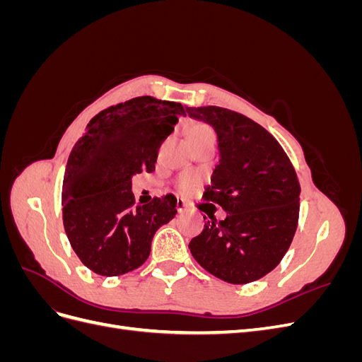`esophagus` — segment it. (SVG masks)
<instances>
[{"label":"esophagus","mask_w":362,"mask_h":362,"mask_svg":"<svg viewBox=\"0 0 362 362\" xmlns=\"http://www.w3.org/2000/svg\"><path fill=\"white\" fill-rule=\"evenodd\" d=\"M175 208H177L178 213H184L185 210H187V205H185V202L182 199H177V205H175Z\"/></svg>","instance_id":"obj_1"}]
</instances>
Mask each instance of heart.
<instances>
[{
  "instance_id": "obj_1",
  "label": "heart",
  "mask_w": 362,
  "mask_h": 362,
  "mask_svg": "<svg viewBox=\"0 0 362 362\" xmlns=\"http://www.w3.org/2000/svg\"><path fill=\"white\" fill-rule=\"evenodd\" d=\"M204 136H214L213 128L205 125V124H198V125L192 127L190 133H189V137H204ZM190 184H192V178L190 177H182L180 180V189H182V190L189 189Z\"/></svg>"
}]
</instances>
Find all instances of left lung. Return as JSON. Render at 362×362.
Wrapping results in <instances>:
<instances>
[{"instance_id":"obj_1","label":"left lung","mask_w":362,"mask_h":362,"mask_svg":"<svg viewBox=\"0 0 362 362\" xmlns=\"http://www.w3.org/2000/svg\"><path fill=\"white\" fill-rule=\"evenodd\" d=\"M185 112L216 131L221 158L202 198L226 211L223 221L210 217L189 249L216 278L254 282L291 245L299 221L298 175L278 140L252 119L216 105Z\"/></svg>"}]
</instances>
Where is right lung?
<instances>
[{
	"mask_svg": "<svg viewBox=\"0 0 362 362\" xmlns=\"http://www.w3.org/2000/svg\"><path fill=\"white\" fill-rule=\"evenodd\" d=\"M182 115L180 103L133 98L92 117L74 145L62 189L63 225L75 254L98 275L140 267L157 229L177 214L173 194L134 205L131 178L156 170L161 141Z\"/></svg>",
	"mask_w": 362,
	"mask_h": 362,
	"instance_id": "1",
	"label": "right lung"
}]
</instances>
